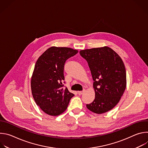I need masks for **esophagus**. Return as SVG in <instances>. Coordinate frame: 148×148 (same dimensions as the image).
<instances>
[{"label":"esophagus","instance_id":"1","mask_svg":"<svg viewBox=\"0 0 148 148\" xmlns=\"http://www.w3.org/2000/svg\"><path fill=\"white\" fill-rule=\"evenodd\" d=\"M84 92H85V90H83V91H78V94L79 95H81L83 94L84 93Z\"/></svg>","mask_w":148,"mask_h":148}]
</instances>
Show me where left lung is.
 Segmentation results:
<instances>
[{
    "label": "left lung",
    "instance_id": "1",
    "mask_svg": "<svg viewBox=\"0 0 148 148\" xmlns=\"http://www.w3.org/2000/svg\"><path fill=\"white\" fill-rule=\"evenodd\" d=\"M89 66L94 80L95 99L87 108L101 114L114 108L126 86L124 63L120 56L108 46L80 50Z\"/></svg>",
    "mask_w": 148,
    "mask_h": 148
}]
</instances>
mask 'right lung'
I'll list each match as a JSON object with an SVG mask.
<instances>
[{
  "mask_svg": "<svg viewBox=\"0 0 148 148\" xmlns=\"http://www.w3.org/2000/svg\"><path fill=\"white\" fill-rule=\"evenodd\" d=\"M78 50L69 47H51L37 59L31 78V90L36 104L45 113L58 116L67 108L74 95L63 88L66 61Z\"/></svg>",
  "mask_w": 148,
  "mask_h": 148,
  "instance_id": "add662e5",
  "label": "right lung"
}]
</instances>
